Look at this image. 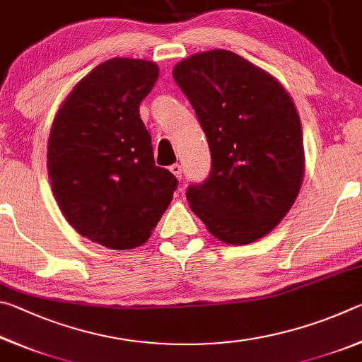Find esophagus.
Instances as JSON below:
<instances>
[{
	"mask_svg": "<svg viewBox=\"0 0 362 362\" xmlns=\"http://www.w3.org/2000/svg\"><path fill=\"white\" fill-rule=\"evenodd\" d=\"M170 173H173L177 179L179 180H182V174H183V169H182V166L180 164H173V166H170Z\"/></svg>",
	"mask_w": 362,
	"mask_h": 362,
	"instance_id": "obj_1",
	"label": "esophagus"
}]
</instances>
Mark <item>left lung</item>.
<instances>
[{
	"label": "left lung",
	"instance_id": "8db88e82",
	"mask_svg": "<svg viewBox=\"0 0 362 362\" xmlns=\"http://www.w3.org/2000/svg\"><path fill=\"white\" fill-rule=\"evenodd\" d=\"M211 148L212 170L192 185V211L218 241L267 236L296 203L305 175L302 122L276 78L226 49L193 54L173 70Z\"/></svg>",
	"mask_w": 362,
	"mask_h": 362
}]
</instances>
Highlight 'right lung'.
Returning a JSON list of instances; mask_svg holds the SVG:
<instances>
[{"instance_id":"1","label":"right lung","mask_w":362,"mask_h":362,"mask_svg":"<svg viewBox=\"0 0 362 362\" xmlns=\"http://www.w3.org/2000/svg\"><path fill=\"white\" fill-rule=\"evenodd\" d=\"M159 69L115 57L75 84L54 116L47 173L60 211L79 235L108 249L148 241L177 187L158 168L139 105Z\"/></svg>"}]
</instances>
